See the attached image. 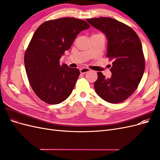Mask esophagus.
<instances>
[{
	"label": "esophagus",
	"mask_w": 160,
	"mask_h": 160,
	"mask_svg": "<svg viewBox=\"0 0 160 160\" xmlns=\"http://www.w3.org/2000/svg\"><path fill=\"white\" fill-rule=\"evenodd\" d=\"M89 71H90V69L88 68H82L80 69V72L81 74H85V73H86V72H89Z\"/></svg>",
	"instance_id": "1"
}]
</instances>
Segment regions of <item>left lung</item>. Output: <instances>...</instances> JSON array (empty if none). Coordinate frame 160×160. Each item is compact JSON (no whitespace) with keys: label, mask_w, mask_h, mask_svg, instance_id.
Listing matches in <instances>:
<instances>
[{"label":"left lung","mask_w":160,"mask_h":160,"mask_svg":"<svg viewBox=\"0 0 160 160\" xmlns=\"http://www.w3.org/2000/svg\"><path fill=\"white\" fill-rule=\"evenodd\" d=\"M103 32L108 40L107 57L113 60L111 78L98 72L94 88L101 98L111 103L127 99L138 88L145 70L141 41L130 27L109 17L86 19Z\"/></svg>","instance_id":"left-lung-1"}]
</instances>
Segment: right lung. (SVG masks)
Returning <instances> with one entry per match:
<instances>
[{
    "mask_svg": "<svg viewBox=\"0 0 160 160\" xmlns=\"http://www.w3.org/2000/svg\"><path fill=\"white\" fill-rule=\"evenodd\" d=\"M89 27L83 20L64 17L45 21L34 33L24 61L31 88L44 102L59 104L71 95L80 71L59 60L77 35Z\"/></svg>",
    "mask_w": 160,
    "mask_h": 160,
    "instance_id": "add662e5",
    "label": "right lung"
}]
</instances>
